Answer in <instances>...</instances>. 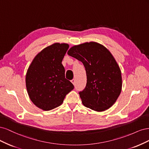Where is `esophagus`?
Returning a JSON list of instances; mask_svg holds the SVG:
<instances>
[{"label": "esophagus", "mask_w": 149, "mask_h": 149, "mask_svg": "<svg viewBox=\"0 0 149 149\" xmlns=\"http://www.w3.org/2000/svg\"><path fill=\"white\" fill-rule=\"evenodd\" d=\"M71 83H73V84L74 85V84H75V79H72V80H71Z\"/></svg>", "instance_id": "esophagus-1"}]
</instances>
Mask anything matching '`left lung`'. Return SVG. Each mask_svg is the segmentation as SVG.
Instances as JSON below:
<instances>
[{"instance_id":"1","label":"left lung","mask_w":149,"mask_h":149,"mask_svg":"<svg viewBox=\"0 0 149 149\" xmlns=\"http://www.w3.org/2000/svg\"><path fill=\"white\" fill-rule=\"evenodd\" d=\"M68 55L81 61L87 83L79 93L83 105L96 111H104L114 104L122 89L120 68L111 52L96 42L72 47Z\"/></svg>"}]
</instances>
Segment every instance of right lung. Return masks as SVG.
I'll return each instance as SVG.
<instances>
[{"mask_svg": "<svg viewBox=\"0 0 149 149\" xmlns=\"http://www.w3.org/2000/svg\"><path fill=\"white\" fill-rule=\"evenodd\" d=\"M69 45L53 43L38 53L26 74V87L34 104L44 111L60 106L74 86L65 78L61 62Z\"/></svg>", "mask_w": 149, "mask_h": 149, "instance_id": "add662e5", "label": "right lung"}]
</instances>
